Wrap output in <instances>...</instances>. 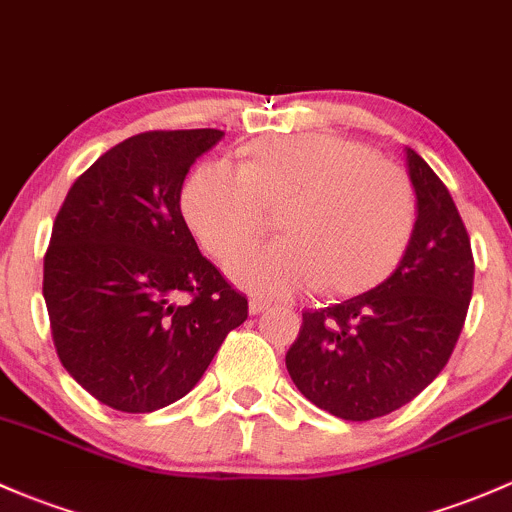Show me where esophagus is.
I'll return each instance as SVG.
<instances>
[{
  "mask_svg": "<svg viewBox=\"0 0 512 512\" xmlns=\"http://www.w3.org/2000/svg\"><path fill=\"white\" fill-rule=\"evenodd\" d=\"M268 307H271V302L261 300V298H251L249 300V312L251 315H261V312H266Z\"/></svg>",
  "mask_w": 512,
  "mask_h": 512,
  "instance_id": "34e87169",
  "label": "esophagus"
}]
</instances>
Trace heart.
Listing matches in <instances>:
<instances>
[{
    "label": "heart",
    "instance_id": "heart-1",
    "mask_svg": "<svg viewBox=\"0 0 512 512\" xmlns=\"http://www.w3.org/2000/svg\"><path fill=\"white\" fill-rule=\"evenodd\" d=\"M285 205L288 236L227 261L236 283L266 298L320 288L354 295L383 280L408 249L415 192L408 175L359 141L295 134L258 141L244 166L202 163L183 190V214L217 258L256 239L268 207Z\"/></svg>",
    "mask_w": 512,
    "mask_h": 512
}]
</instances>
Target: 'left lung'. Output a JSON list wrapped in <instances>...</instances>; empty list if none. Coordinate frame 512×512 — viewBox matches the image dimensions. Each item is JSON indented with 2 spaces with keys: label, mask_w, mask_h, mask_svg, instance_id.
Listing matches in <instances>:
<instances>
[{
  "label": "left lung",
  "mask_w": 512,
  "mask_h": 512,
  "mask_svg": "<svg viewBox=\"0 0 512 512\" xmlns=\"http://www.w3.org/2000/svg\"><path fill=\"white\" fill-rule=\"evenodd\" d=\"M417 197L415 229L398 268L368 293L302 312L285 354L310 403L364 422L403 408L439 376L474 290L471 239L447 185L405 148Z\"/></svg>",
  "instance_id": "1"
}]
</instances>
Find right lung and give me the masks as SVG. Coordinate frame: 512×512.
<instances>
[{
  "mask_svg": "<svg viewBox=\"0 0 512 512\" xmlns=\"http://www.w3.org/2000/svg\"><path fill=\"white\" fill-rule=\"evenodd\" d=\"M222 136H131L75 180L53 222L43 258L53 344L65 371L109 408L153 412L188 395L249 317L180 212L185 175Z\"/></svg>",
  "mask_w": 512,
  "mask_h": 512,
  "instance_id": "right-lung-1",
  "label": "right lung"
}]
</instances>
